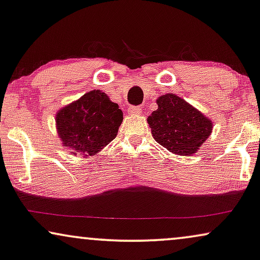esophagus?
Masks as SVG:
<instances>
[{"label":"esophagus","instance_id":"obj_1","mask_svg":"<svg viewBox=\"0 0 260 260\" xmlns=\"http://www.w3.org/2000/svg\"><path fill=\"white\" fill-rule=\"evenodd\" d=\"M141 113L140 107H131L129 108V114L131 115H139Z\"/></svg>","mask_w":260,"mask_h":260}]
</instances>
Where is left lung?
<instances>
[{"mask_svg":"<svg viewBox=\"0 0 260 260\" xmlns=\"http://www.w3.org/2000/svg\"><path fill=\"white\" fill-rule=\"evenodd\" d=\"M157 104L147 117L154 140L173 153L194 154L212 132L211 120L174 93L159 96Z\"/></svg>","mask_w":260,"mask_h":260,"instance_id":"left-lung-1","label":"left lung"}]
</instances>
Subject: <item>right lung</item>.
I'll return each instance as SVG.
<instances>
[{
    "label": "right lung",
    "instance_id": "1",
    "mask_svg": "<svg viewBox=\"0 0 260 260\" xmlns=\"http://www.w3.org/2000/svg\"><path fill=\"white\" fill-rule=\"evenodd\" d=\"M123 120L119 106L104 92L92 90L56 114V129L62 145L73 156H94L114 138Z\"/></svg>",
    "mask_w": 260,
    "mask_h": 260
}]
</instances>
